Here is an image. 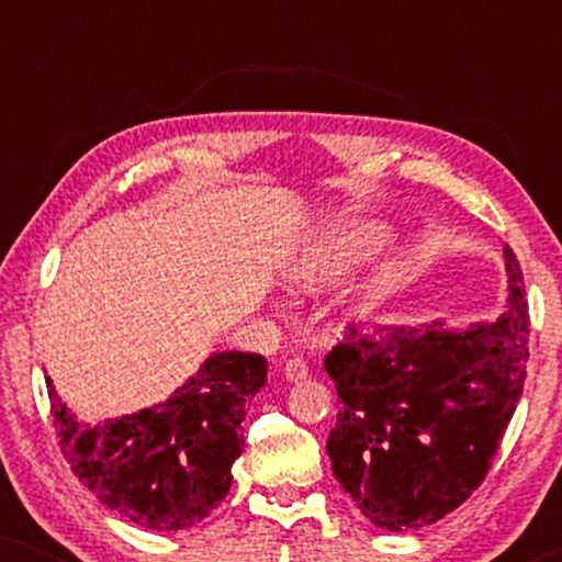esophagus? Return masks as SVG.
<instances>
[{
	"label": "esophagus",
	"mask_w": 562,
	"mask_h": 562,
	"mask_svg": "<svg viewBox=\"0 0 562 562\" xmlns=\"http://www.w3.org/2000/svg\"><path fill=\"white\" fill-rule=\"evenodd\" d=\"M306 373H310V366H306L304 358H289L286 366H283V375L289 381H302L306 379Z\"/></svg>",
	"instance_id": "1"
}]
</instances>
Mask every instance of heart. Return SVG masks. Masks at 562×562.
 Wrapping results in <instances>:
<instances>
[{
    "mask_svg": "<svg viewBox=\"0 0 562 562\" xmlns=\"http://www.w3.org/2000/svg\"><path fill=\"white\" fill-rule=\"evenodd\" d=\"M386 243L389 233H383L381 227L373 225L337 229L335 235L306 248V252H302L286 268L289 289L296 291V294H314V291L333 286L345 273H350L352 268L371 258L373 252H379ZM371 310V302H358L350 310V317L366 319Z\"/></svg>",
    "mask_w": 562,
    "mask_h": 562,
    "instance_id": "heart-1",
    "label": "heart"
}]
</instances>
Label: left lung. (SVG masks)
I'll list each match as a JSON object with an SVG mask.
<instances>
[{
  "instance_id": "8db88e82",
  "label": "left lung",
  "mask_w": 562,
  "mask_h": 562,
  "mask_svg": "<svg viewBox=\"0 0 562 562\" xmlns=\"http://www.w3.org/2000/svg\"><path fill=\"white\" fill-rule=\"evenodd\" d=\"M509 299L496 322L352 327L325 358L342 409L327 456L363 517L406 532L456 512L481 481L527 379L529 306L519 260L504 245Z\"/></svg>"
}]
</instances>
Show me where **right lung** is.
<instances>
[{
	"label": "right lung",
	"instance_id": "right-lung-1",
	"mask_svg": "<svg viewBox=\"0 0 562 562\" xmlns=\"http://www.w3.org/2000/svg\"><path fill=\"white\" fill-rule=\"evenodd\" d=\"M258 352H214L166 402L87 425L60 402L50 414L60 452L106 509L153 532H179L217 509L243 452L245 412L266 383Z\"/></svg>",
	"mask_w": 562,
	"mask_h": 562
}]
</instances>
